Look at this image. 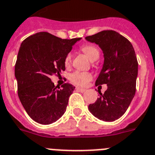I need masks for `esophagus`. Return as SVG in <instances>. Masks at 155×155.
<instances>
[{
  "mask_svg": "<svg viewBox=\"0 0 155 155\" xmlns=\"http://www.w3.org/2000/svg\"><path fill=\"white\" fill-rule=\"evenodd\" d=\"M76 90H77L78 91H79V92H81V93H84L86 91V89L80 88V87H76Z\"/></svg>",
  "mask_w": 155,
  "mask_h": 155,
  "instance_id": "34e87169",
  "label": "esophagus"
}]
</instances>
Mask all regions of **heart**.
Listing matches in <instances>:
<instances>
[{"mask_svg":"<svg viewBox=\"0 0 155 155\" xmlns=\"http://www.w3.org/2000/svg\"><path fill=\"white\" fill-rule=\"evenodd\" d=\"M82 51L85 54L91 61L97 60L100 57V51L94 45H85L81 48ZM72 62V54H68L64 58V64L65 66H69ZM92 78V76L90 72H72L69 75V80L72 83L78 86H85L87 82L90 81Z\"/></svg>","mask_w":155,"mask_h":155,"instance_id":"obj_1","label":"heart"}]
</instances>
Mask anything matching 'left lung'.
<instances>
[{
    "label": "left lung",
    "mask_w": 155,
    "mask_h": 155,
    "mask_svg": "<svg viewBox=\"0 0 155 155\" xmlns=\"http://www.w3.org/2000/svg\"><path fill=\"white\" fill-rule=\"evenodd\" d=\"M100 47L104 64L95 85L107 84L104 94L88 107L95 117L112 122L126 111L136 93L138 62L131 43L113 30H104L86 37Z\"/></svg>",
    "instance_id": "obj_1"
}]
</instances>
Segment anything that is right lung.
<instances>
[{"label": "right lung", "instance_id": "add662e5", "mask_svg": "<svg viewBox=\"0 0 155 155\" xmlns=\"http://www.w3.org/2000/svg\"><path fill=\"white\" fill-rule=\"evenodd\" d=\"M81 38L64 40L40 32L21 43L15 66L18 95L33 120L48 125L66 111L68 98L75 87L64 83L57 88L51 76L65 70L64 58Z\"/></svg>", "mask_w": 155, "mask_h": 155}]
</instances>
